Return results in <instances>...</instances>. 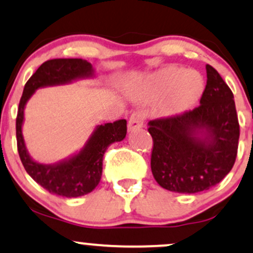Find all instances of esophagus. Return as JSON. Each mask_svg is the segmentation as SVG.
Segmentation results:
<instances>
[{
  "label": "esophagus",
  "mask_w": 253,
  "mask_h": 253,
  "mask_svg": "<svg viewBox=\"0 0 253 253\" xmlns=\"http://www.w3.org/2000/svg\"><path fill=\"white\" fill-rule=\"evenodd\" d=\"M144 125V117L141 113H133L128 121V132L140 129Z\"/></svg>",
  "instance_id": "1"
}]
</instances>
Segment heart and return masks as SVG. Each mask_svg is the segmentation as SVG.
Masks as SVG:
<instances>
[{
  "mask_svg": "<svg viewBox=\"0 0 253 253\" xmlns=\"http://www.w3.org/2000/svg\"><path fill=\"white\" fill-rule=\"evenodd\" d=\"M203 88V78L199 72L169 66L149 77L144 84L143 96L146 100L163 97L162 113L165 117H177L199 102Z\"/></svg>",
  "mask_w": 253,
  "mask_h": 253,
  "instance_id": "1",
  "label": "heart"
}]
</instances>
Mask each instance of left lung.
<instances>
[{
	"label": "left lung",
	"mask_w": 253,
	"mask_h": 253,
	"mask_svg": "<svg viewBox=\"0 0 253 253\" xmlns=\"http://www.w3.org/2000/svg\"><path fill=\"white\" fill-rule=\"evenodd\" d=\"M206 71L207 84L197 108L147 124L153 177L175 193L211 189L236 162L239 123L233 92L213 66L207 64Z\"/></svg>",
	"instance_id": "left-lung-1"
}]
</instances>
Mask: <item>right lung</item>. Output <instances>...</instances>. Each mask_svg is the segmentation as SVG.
I'll return each mask as SVG.
<instances>
[{
	"instance_id": "right-lung-1",
	"label": "right lung",
	"mask_w": 253,
	"mask_h": 253,
	"mask_svg": "<svg viewBox=\"0 0 253 253\" xmlns=\"http://www.w3.org/2000/svg\"><path fill=\"white\" fill-rule=\"evenodd\" d=\"M94 76V68L86 60L59 58L42 64L24 88L16 117L17 151L28 175L51 194L78 197L91 193L102 176L104 152L110 144L124 140L127 133V121L118 120L113 124L98 125L78 152L58 163L42 164L32 158L25 144L22 125L26 104L38 89L64 85Z\"/></svg>"
}]
</instances>
